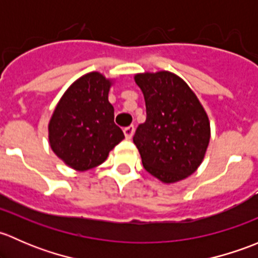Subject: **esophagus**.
<instances>
[{"label":"esophagus","mask_w":258,"mask_h":258,"mask_svg":"<svg viewBox=\"0 0 258 258\" xmlns=\"http://www.w3.org/2000/svg\"><path fill=\"white\" fill-rule=\"evenodd\" d=\"M134 131H135V127L132 126H127V127H124L123 128V134H124V137H126L127 140H130L131 139L132 136H134Z\"/></svg>","instance_id":"esophagus-1"}]
</instances>
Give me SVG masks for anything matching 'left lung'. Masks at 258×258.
<instances>
[{
	"instance_id": "obj_1",
	"label": "left lung",
	"mask_w": 258,
	"mask_h": 258,
	"mask_svg": "<svg viewBox=\"0 0 258 258\" xmlns=\"http://www.w3.org/2000/svg\"><path fill=\"white\" fill-rule=\"evenodd\" d=\"M135 81L144 92L147 114L134 136L145 170L165 183L188 177L201 165L209 146L207 113L175 74H139Z\"/></svg>"
}]
</instances>
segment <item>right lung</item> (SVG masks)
<instances>
[{
  "instance_id": "add662e5",
  "label": "right lung",
  "mask_w": 258,
  "mask_h": 258,
  "mask_svg": "<svg viewBox=\"0 0 258 258\" xmlns=\"http://www.w3.org/2000/svg\"><path fill=\"white\" fill-rule=\"evenodd\" d=\"M111 81L91 72L75 81L54 108L48 124L52 151L70 167L87 171L105 162L124 139L108 102Z\"/></svg>"
}]
</instances>
